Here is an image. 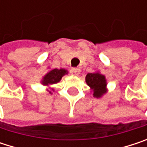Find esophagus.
Returning <instances> with one entry per match:
<instances>
[{
	"label": "esophagus",
	"mask_w": 147,
	"mask_h": 147,
	"mask_svg": "<svg viewBox=\"0 0 147 147\" xmlns=\"http://www.w3.org/2000/svg\"><path fill=\"white\" fill-rule=\"evenodd\" d=\"M71 73L72 76H78L79 74H80V69H78V68H72L71 70Z\"/></svg>",
	"instance_id": "1"
}]
</instances>
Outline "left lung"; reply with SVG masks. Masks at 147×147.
Here are the masks:
<instances>
[{
    "mask_svg": "<svg viewBox=\"0 0 147 147\" xmlns=\"http://www.w3.org/2000/svg\"><path fill=\"white\" fill-rule=\"evenodd\" d=\"M86 83L90 88L93 96L95 98H101L107 92V81L105 75L100 71L88 73L86 76Z\"/></svg>",
    "mask_w": 147,
    "mask_h": 147,
    "instance_id": "left-lung-1",
    "label": "left lung"
}]
</instances>
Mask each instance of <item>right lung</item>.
I'll return each instance as SVG.
<instances>
[{
  "label": "right lung",
  "mask_w": 147,
  "mask_h": 147,
  "mask_svg": "<svg viewBox=\"0 0 147 147\" xmlns=\"http://www.w3.org/2000/svg\"><path fill=\"white\" fill-rule=\"evenodd\" d=\"M66 74H68V71L63 68L51 69L42 76V79L41 80V83L43 86L48 87V88H47V91L52 94H53L52 92H54V88H51V85L59 82L62 77Z\"/></svg>",
  "instance_id": "1"
}]
</instances>
